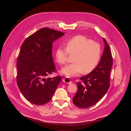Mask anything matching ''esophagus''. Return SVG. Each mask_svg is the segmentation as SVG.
I'll list each match as a JSON object with an SVG mask.
<instances>
[{
  "label": "esophagus",
  "mask_w": 131,
  "mask_h": 131,
  "mask_svg": "<svg viewBox=\"0 0 131 131\" xmlns=\"http://www.w3.org/2000/svg\"><path fill=\"white\" fill-rule=\"evenodd\" d=\"M63 82H65V83H68V84H69V83H71V81L70 80V79L69 78H68V77H66L65 78H63Z\"/></svg>",
  "instance_id": "obj_1"
}]
</instances>
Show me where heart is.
I'll return each instance as SVG.
<instances>
[{
  "label": "heart",
  "mask_w": 131,
  "mask_h": 131,
  "mask_svg": "<svg viewBox=\"0 0 131 131\" xmlns=\"http://www.w3.org/2000/svg\"><path fill=\"white\" fill-rule=\"evenodd\" d=\"M66 48L58 47L55 51V57L60 64L65 65L69 55H74L73 63L62 70L67 77L77 76L82 71L84 73H90L100 61L101 55L100 44L84 36H77L69 39L66 43Z\"/></svg>",
  "instance_id": "heart-1"
}]
</instances>
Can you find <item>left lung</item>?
<instances>
[{
  "mask_svg": "<svg viewBox=\"0 0 131 131\" xmlns=\"http://www.w3.org/2000/svg\"><path fill=\"white\" fill-rule=\"evenodd\" d=\"M105 46L101 60L97 67L89 74L80 78L83 83H77L78 91L73 98L76 106L86 108L98 103L110 86V74L113 64L109 46L103 38Z\"/></svg>",
  "mask_w": 131,
  "mask_h": 131,
  "instance_id": "1",
  "label": "left lung"
}]
</instances>
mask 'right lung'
Segmentation results:
<instances>
[{"mask_svg": "<svg viewBox=\"0 0 131 131\" xmlns=\"http://www.w3.org/2000/svg\"><path fill=\"white\" fill-rule=\"evenodd\" d=\"M64 32L41 28L24 40L17 60V86L30 103L42 105L52 99L62 76L48 78L57 71L52 57V43Z\"/></svg>", "mask_w": 131, "mask_h": 131, "instance_id": "right-lung-1", "label": "right lung"}]
</instances>
